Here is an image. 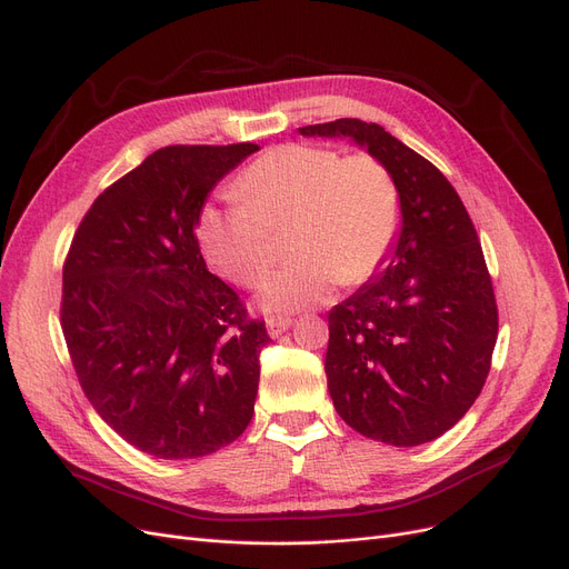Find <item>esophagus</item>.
Returning <instances> with one entry per match:
<instances>
[{
  "instance_id": "esophagus-1",
  "label": "esophagus",
  "mask_w": 569,
  "mask_h": 569,
  "mask_svg": "<svg viewBox=\"0 0 569 569\" xmlns=\"http://www.w3.org/2000/svg\"><path fill=\"white\" fill-rule=\"evenodd\" d=\"M264 325H267V335L272 337V339H277V337H281L288 327L292 325V318L290 316H277V318H272L269 316L267 320H264Z\"/></svg>"
}]
</instances>
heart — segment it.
Listing matches in <instances>:
<instances>
[{
	"label": "heart",
	"mask_w": 569,
	"mask_h": 569,
	"mask_svg": "<svg viewBox=\"0 0 569 569\" xmlns=\"http://www.w3.org/2000/svg\"><path fill=\"white\" fill-rule=\"evenodd\" d=\"M223 204H204L198 242L217 272L256 288L274 267V234L290 230L297 258L260 292L267 313H292L330 300L337 286L380 272L401 226L399 187L371 154L286 142L267 149L232 182Z\"/></svg>",
	"instance_id": "b5f03b06"
}]
</instances>
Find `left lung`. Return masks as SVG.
<instances>
[{
    "label": "left lung",
    "instance_id": "left-lung-1",
    "mask_svg": "<svg viewBox=\"0 0 569 569\" xmlns=\"http://www.w3.org/2000/svg\"><path fill=\"white\" fill-rule=\"evenodd\" d=\"M300 133L367 147L401 198L387 269L327 316L335 408L367 438L429 442L468 412L491 369L498 307L477 230L447 177L380 124L343 117Z\"/></svg>",
    "mask_w": 569,
    "mask_h": 569
}]
</instances>
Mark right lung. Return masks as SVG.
Instances as JSON below:
<instances>
[{
  "instance_id": "add662e5",
  "label": "right lung",
  "mask_w": 569,
  "mask_h": 569,
  "mask_svg": "<svg viewBox=\"0 0 569 569\" xmlns=\"http://www.w3.org/2000/svg\"><path fill=\"white\" fill-rule=\"evenodd\" d=\"M260 149L170 144L82 217L62 272V330L84 397L157 459H198L253 417L264 320L209 272L196 237L204 198Z\"/></svg>"
}]
</instances>
